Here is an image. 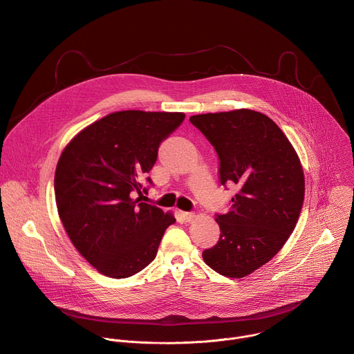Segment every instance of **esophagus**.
Listing matches in <instances>:
<instances>
[{"instance_id": "1", "label": "esophagus", "mask_w": 354, "mask_h": 354, "mask_svg": "<svg viewBox=\"0 0 354 354\" xmlns=\"http://www.w3.org/2000/svg\"><path fill=\"white\" fill-rule=\"evenodd\" d=\"M180 216L183 218L185 222H190L194 219V212H187V211H180Z\"/></svg>"}]
</instances>
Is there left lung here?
<instances>
[{
    "label": "left lung",
    "instance_id": "8db88e82",
    "mask_svg": "<svg viewBox=\"0 0 354 354\" xmlns=\"http://www.w3.org/2000/svg\"><path fill=\"white\" fill-rule=\"evenodd\" d=\"M219 158L221 185H234L221 234L203 252L204 263L227 278H243L268 263L292 234L304 200L300 160L267 115L234 109L190 116Z\"/></svg>",
    "mask_w": 354,
    "mask_h": 354
}]
</instances>
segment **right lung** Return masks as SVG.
I'll use <instances>...</instances> for the list:
<instances>
[{
	"instance_id": "add662e5",
	"label": "right lung",
	"mask_w": 354,
	"mask_h": 354,
	"mask_svg": "<svg viewBox=\"0 0 354 354\" xmlns=\"http://www.w3.org/2000/svg\"><path fill=\"white\" fill-rule=\"evenodd\" d=\"M183 120L182 112H113L62 151L54 179L58 214L76 250L102 275L121 279L140 272L175 222L171 212L136 196L147 193L142 180Z\"/></svg>"
}]
</instances>
